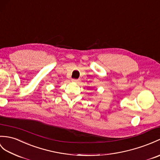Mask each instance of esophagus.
<instances>
[{"label": "esophagus", "mask_w": 160, "mask_h": 160, "mask_svg": "<svg viewBox=\"0 0 160 160\" xmlns=\"http://www.w3.org/2000/svg\"><path fill=\"white\" fill-rule=\"evenodd\" d=\"M72 81L73 82H75V83H78L80 82V80H77V79H72Z\"/></svg>", "instance_id": "34e87169"}]
</instances>
